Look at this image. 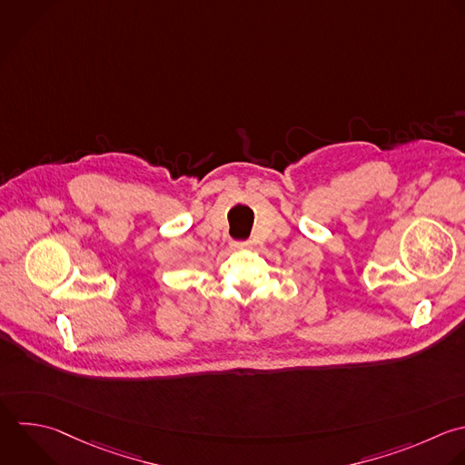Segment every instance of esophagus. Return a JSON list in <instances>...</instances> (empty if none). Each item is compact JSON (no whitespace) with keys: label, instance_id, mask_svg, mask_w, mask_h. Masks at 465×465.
I'll return each mask as SVG.
<instances>
[{"label":"esophagus","instance_id":"1","mask_svg":"<svg viewBox=\"0 0 465 465\" xmlns=\"http://www.w3.org/2000/svg\"><path fill=\"white\" fill-rule=\"evenodd\" d=\"M231 247L236 249V251H243V249H249V247H251V242H232Z\"/></svg>","mask_w":465,"mask_h":465}]
</instances>
